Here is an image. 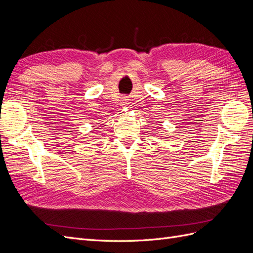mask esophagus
I'll return each mask as SVG.
<instances>
[{
    "label": "esophagus",
    "mask_w": 253,
    "mask_h": 253,
    "mask_svg": "<svg viewBox=\"0 0 253 253\" xmlns=\"http://www.w3.org/2000/svg\"><path fill=\"white\" fill-rule=\"evenodd\" d=\"M127 100H128V99H127L126 97H122V98H121V102H120V104H121L122 106H126V105L128 104V103H127V102H128Z\"/></svg>",
    "instance_id": "esophagus-1"
}]
</instances>
